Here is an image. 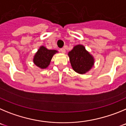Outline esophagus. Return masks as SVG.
I'll use <instances>...</instances> for the list:
<instances>
[{"label": "esophagus", "instance_id": "obj_1", "mask_svg": "<svg viewBox=\"0 0 126 126\" xmlns=\"http://www.w3.org/2000/svg\"><path fill=\"white\" fill-rule=\"evenodd\" d=\"M60 51L62 52V53H65L66 50H65V49H64V47H63V48H61V49H60Z\"/></svg>", "mask_w": 126, "mask_h": 126}]
</instances>
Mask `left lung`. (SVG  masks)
<instances>
[{
  "mask_svg": "<svg viewBox=\"0 0 126 126\" xmlns=\"http://www.w3.org/2000/svg\"><path fill=\"white\" fill-rule=\"evenodd\" d=\"M68 55L72 68L77 73L84 74L94 66V57L86 50L83 45H79L74 46Z\"/></svg>",
  "mask_w": 126,
  "mask_h": 126,
  "instance_id": "left-lung-1",
  "label": "left lung"
}]
</instances>
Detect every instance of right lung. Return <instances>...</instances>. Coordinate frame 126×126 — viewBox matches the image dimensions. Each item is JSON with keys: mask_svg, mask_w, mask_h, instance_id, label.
<instances>
[{"mask_svg": "<svg viewBox=\"0 0 126 126\" xmlns=\"http://www.w3.org/2000/svg\"><path fill=\"white\" fill-rule=\"evenodd\" d=\"M56 53H58L56 50L47 49L46 47L41 46L34 56V63L40 68H46L50 64L53 55Z\"/></svg>", "mask_w": 126, "mask_h": 126, "instance_id": "add662e5", "label": "right lung"}]
</instances>
